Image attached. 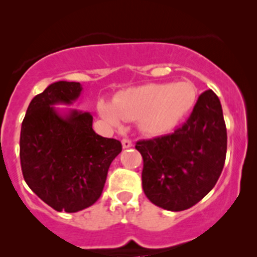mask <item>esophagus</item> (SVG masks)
I'll return each instance as SVG.
<instances>
[{"instance_id": "34e87169", "label": "esophagus", "mask_w": 257, "mask_h": 257, "mask_svg": "<svg viewBox=\"0 0 257 257\" xmlns=\"http://www.w3.org/2000/svg\"><path fill=\"white\" fill-rule=\"evenodd\" d=\"M133 147V143H131V140L128 139H122V148L123 149H128Z\"/></svg>"}]
</instances>
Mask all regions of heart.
I'll return each instance as SVG.
<instances>
[{
  "label": "heart",
  "instance_id": "heart-1",
  "mask_svg": "<svg viewBox=\"0 0 257 257\" xmlns=\"http://www.w3.org/2000/svg\"><path fill=\"white\" fill-rule=\"evenodd\" d=\"M198 90L190 81L149 83L127 88L113 103L101 100L97 110L113 126L124 121H139L143 133L163 135L179 126L192 113Z\"/></svg>",
  "mask_w": 257,
  "mask_h": 257
}]
</instances>
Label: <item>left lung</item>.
Instances as JSON below:
<instances>
[{
	"label": "left lung",
	"mask_w": 257,
	"mask_h": 257,
	"mask_svg": "<svg viewBox=\"0 0 257 257\" xmlns=\"http://www.w3.org/2000/svg\"><path fill=\"white\" fill-rule=\"evenodd\" d=\"M145 196L153 205L183 211L211 192L224 167L226 127L219 97L199 95L188 121L172 134L136 143Z\"/></svg>",
	"instance_id": "8db88e82"
}]
</instances>
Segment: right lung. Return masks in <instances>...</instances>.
<instances>
[{
    "instance_id": "obj_1",
    "label": "right lung",
    "mask_w": 257,
    "mask_h": 257,
    "mask_svg": "<svg viewBox=\"0 0 257 257\" xmlns=\"http://www.w3.org/2000/svg\"><path fill=\"white\" fill-rule=\"evenodd\" d=\"M79 82L58 81L32 99L20 131L24 180L56 211L77 212L100 198L110 163L122 145L92 130V115L70 106Z\"/></svg>"
}]
</instances>
